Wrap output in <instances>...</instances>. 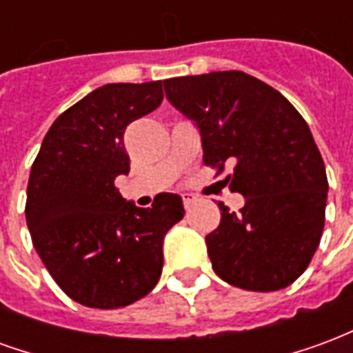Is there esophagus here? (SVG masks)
Instances as JSON below:
<instances>
[{"label":"esophagus","mask_w":353,"mask_h":353,"mask_svg":"<svg viewBox=\"0 0 353 353\" xmlns=\"http://www.w3.org/2000/svg\"><path fill=\"white\" fill-rule=\"evenodd\" d=\"M181 199H183V206L187 208V210H189V208L192 206V204H194V196H192V194H183V196H181Z\"/></svg>","instance_id":"34e87169"}]
</instances>
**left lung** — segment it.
<instances>
[{
  "label": "left lung",
  "mask_w": 353,
  "mask_h": 353,
  "mask_svg": "<svg viewBox=\"0 0 353 353\" xmlns=\"http://www.w3.org/2000/svg\"><path fill=\"white\" fill-rule=\"evenodd\" d=\"M170 103L199 126L204 164L245 199L206 236L215 274L248 291H278L310 265L325 225L327 174L301 113L276 88L244 72L164 81Z\"/></svg>",
  "instance_id": "left-lung-1"
}]
</instances>
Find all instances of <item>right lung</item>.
I'll return each instance as SVG.
<instances>
[{"mask_svg":"<svg viewBox=\"0 0 353 353\" xmlns=\"http://www.w3.org/2000/svg\"><path fill=\"white\" fill-rule=\"evenodd\" d=\"M162 98V81L96 88L52 123L32 164L26 223L35 252L58 288L90 308L145 296L161 278L164 234L183 219L177 194L136 208L115 187L130 172L126 126Z\"/></svg>","mask_w":353,"mask_h":353,"instance_id":"obj_1","label":"right lung"}]
</instances>
